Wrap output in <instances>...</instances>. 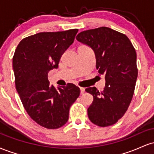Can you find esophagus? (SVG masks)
I'll return each instance as SVG.
<instances>
[{
	"instance_id": "1",
	"label": "esophagus",
	"mask_w": 154,
	"mask_h": 154,
	"mask_svg": "<svg viewBox=\"0 0 154 154\" xmlns=\"http://www.w3.org/2000/svg\"><path fill=\"white\" fill-rule=\"evenodd\" d=\"M79 89H80V93H81V94H83V93H85V88L80 87V88H79Z\"/></svg>"
}]
</instances>
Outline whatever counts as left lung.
Segmentation results:
<instances>
[{"instance_id": "left-lung-1", "label": "left lung", "mask_w": 154, "mask_h": 154, "mask_svg": "<svg viewBox=\"0 0 154 154\" xmlns=\"http://www.w3.org/2000/svg\"><path fill=\"white\" fill-rule=\"evenodd\" d=\"M76 39L94 51L96 69L105 75L103 91L95 87L85 89L93 96L88 117L99 127L114 125L128 110L135 91L137 77L135 48L125 34L106 26L81 32Z\"/></svg>"}]
</instances>
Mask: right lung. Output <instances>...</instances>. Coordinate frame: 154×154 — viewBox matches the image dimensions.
Returning a JSON list of instances; mask_svg holds the SVG:
<instances>
[{
  "instance_id": "1",
  "label": "right lung",
  "mask_w": 154,
  "mask_h": 154,
  "mask_svg": "<svg viewBox=\"0 0 154 154\" xmlns=\"http://www.w3.org/2000/svg\"><path fill=\"white\" fill-rule=\"evenodd\" d=\"M78 29L39 32L20 41L13 57L15 85L31 119L47 129L67 122L69 109L80 90L72 83L56 89L48 73L57 69L65 51L73 43Z\"/></svg>"
}]
</instances>
